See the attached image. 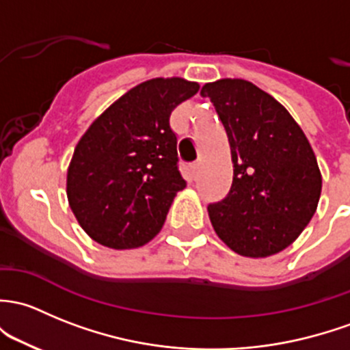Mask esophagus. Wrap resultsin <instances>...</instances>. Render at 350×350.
I'll use <instances>...</instances> for the list:
<instances>
[{"label":"esophagus","mask_w":350,"mask_h":350,"mask_svg":"<svg viewBox=\"0 0 350 350\" xmlns=\"http://www.w3.org/2000/svg\"><path fill=\"white\" fill-rule=\"evenodd\" d=\"M189 169H191V174H193L194 178H196L198 171H200V163H193V164L189 165Z\"/></svg>","instance_id":"esophagus-1"}]
</instances>
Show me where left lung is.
Here are the masks:
<instances>
[{
	"instance_id": "left-lung-1",
	"label": "left lung",
	"mask_w": 350,
	"mask_h": 350,
	"mask_svg": "<svg viewBox=\"0 0 350 350\" xmlns=\"http://www.w3.org/2000/svg\"><path fill=\"white\" fill-rule=\"evenodd\" d=\"M233 161L226 198L208 204L216 234L234 253L265 258L299 238L317 209L322 176L299 124L280 102L241 79L206 83Z\"/></svg>"
}]
</instances>
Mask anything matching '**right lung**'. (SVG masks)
<instances>
[{
    "mask_svg": "<svg viewBox=\"0 0 350 350\" xmlns=\"http://www.w3.org/2000/svg\"><path fill=\"white\" fill-rule=\"evenodd\" d=\"M198 90L179 77L147 80L87 129L70 161L67 198L92 240L127 250L159 233L176 193L186 187L169 117Z\"/></svg>",
    "mask_w": 350,
    "mask_h": 350,
    "instance_id": "obj_1",
    "label": "right lung"
}]
</instances>
